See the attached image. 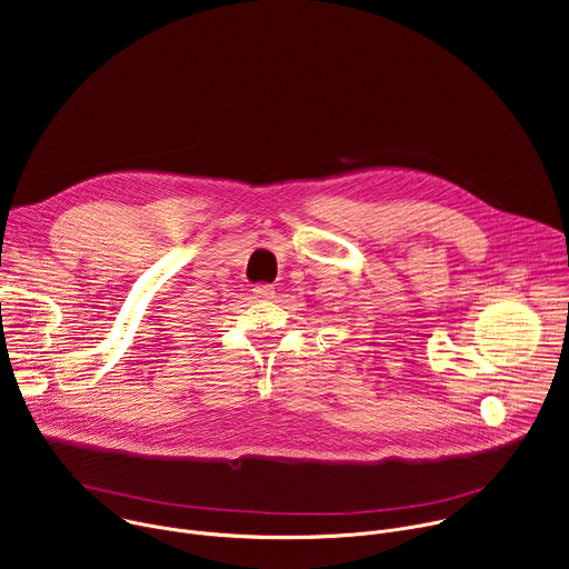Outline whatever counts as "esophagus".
Here are the masks:
<instances>
[{
  "instance_id": "34e87169",
  "label": "esophagus",
  "mask_w": 569,
  "mask_h": 569,
  "mask_svg": "<svg viewBox=\"0 0 569 569\" xmlns=\"http://www.w3.org/2000/svg\"><path fill=\"white\" fill-rule=\"evenodd\" d=\"M274 288L272 286H268V283H261V286H257L254 288V297L257 299H274Z\"/></svg>"
}]
</instances>
